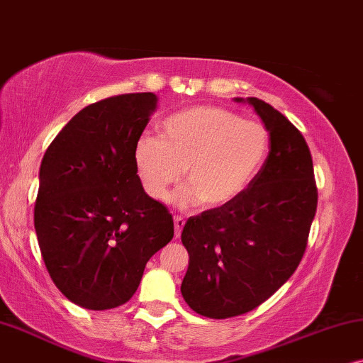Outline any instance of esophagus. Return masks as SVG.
I'll use <instances>...</instances> for the list:
<instances>
[{
	"instance_id": "1",
	"label": "esophagus",
	"mask_w": 363,
	"mask_h": 363,
	"mask_svg": "<svg viewBox=\"0 0 363 363\" xmlns=\"http://www.w3.org/2000/svg\"><path fill=\"white\" fill-rule=\"evenodd\" d=\"M184 225H186V220L182 219V217L179 216L174 217V235H176V239L181 238V232L184 229Z\"/></svg>"
}]
</instances>
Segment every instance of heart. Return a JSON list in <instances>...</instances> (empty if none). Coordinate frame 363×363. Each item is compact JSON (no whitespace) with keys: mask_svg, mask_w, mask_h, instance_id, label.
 I'll list each match as a JSON object with an SVG mask.
<instances>
[{"mask_svg":"<svg viewBox=\"0 0 363 363\" xmlns=\"http://www.w3.org/2000/svg\"><path fill=\"white\" fill-rule=\"evenodd\" d=\"M270 133L264 124L212 106H196L161 123V139L143 136L134 146V167L154 199H166L182 181L181 206L202 202L222 209L247 191L264 167Z\"/></svg>","mask_w":363,"mask_h":363,"instance_id":"1","label":"heart"}]
</instances>
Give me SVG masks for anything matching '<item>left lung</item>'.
Instances as JSON below:
<instances>
[{
  "label": "left lung",
  "mask_w": 363,
  "mask_h": 363,
  "mask_svg": "<svg viewBox=\"0 0 363 363\" xmlns=\"http://www.w3.org/2000/svg\"><path fill=\"white\" fill-rule=\"evenodd\" d=\"M234 101L252 106L269 129L270 149L239 199L189 217L182 229L189 267L181 294L209 318L242 315L277 292L301 264L317 211L312 156L301 131L262 99Z\"/></svg>",
  "instance_id": "1"
}]
</instances>
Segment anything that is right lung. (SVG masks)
<instances>
[{"label": "right lung", "instance_id": "1", "mask_svg": "<svg viewBox=\"0 0 363 363\" xmlns=\"http://www.w3.org/2000/svg\"><path fill=\"white\" fill-rule=\"evenodd\" d=\"M157 109L154 93L86 106L40 167L35 229L55 286L88 311L125 303L147 260L171 242L172 216L144 191L134 146Z\"/></svg>", "mask_w": 363, "mask_h": 363}]
</instances>
